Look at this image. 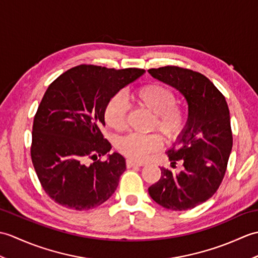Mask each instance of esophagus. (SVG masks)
<instances>
[{
    "label": "esophagus",
    "instance_id": "34e87169",
    "mask_svg": "<svg viewBox=\"0 0 258 258\" xmlns=\"http://www.w3.org/2000/svg\"><path fill=\"white\" fill-rule=\"evenodd\" d=\"M143 163H139V162H134L132 160H127L126 161V166L127 167H133V166H143Z\"/></svg>",
    "mask_w": 258,
    "mask_h": 258
}]
</instances>
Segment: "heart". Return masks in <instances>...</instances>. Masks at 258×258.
<instances>
[{
    "mask_svg": "<svg viewBox=\"0 0 258 258\" xmlns=\"http://www.w3.org/2000/svg\"><path fill=\"white\" fill-rule=\"evenodd\" d=\"M136 106L152 114L151 130H157L167 141L176 140L187 124V112L177 105L172 90L160 83H149L136 89L132 95ZM127 107L119 94L113 95L104 108V120L115 132L126 128ZM117 150L132 161L142 162L146 156L162 147V139L157 134H131L118 140Z\"/></svg>",
    "mask_w": 258,
    "mask_h": 258,
    "instance_id": "b5f03b06",
    "label": "heart"
}]
</instances>
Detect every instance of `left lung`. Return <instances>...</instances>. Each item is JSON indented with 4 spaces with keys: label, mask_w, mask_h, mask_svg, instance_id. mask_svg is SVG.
I'll use <instances>...</instances> for the list:
<instances>
[{
    "label": "left lung",
    "mask_w": 258,
    "mask_h": 258,
    "mask_svg": "<svg viewBox=\"0 0 258 258\" xmlns=\"http://www.w3.org/2000/svg\"><path fill=\"white\" fill-rule=\"evenodd\" d=\"M154 79L180 92L188 105L186 127L167 155L174 173L161 167L162 176L149 187L157 204L172 211H187L206 202L220 187L233 146L231 117L225 97L206 76L188 69H151Z\"/></svg>",
    "instance_id": "obj_1"
}]
</instances>
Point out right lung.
<instances>
[{
  "label": "right lung",
  "mask_w": 258,
  "mask_h": 258,
  "mask_svg": "<svg viewBox=\"0 0 258 258\" xmlns=\"http://www.w3.org/2000/svg\"><path fill=\"white\" fill-rule=\"evenodd\" d=\"M144 72L82 64L47 87L33 122L31 157L43 189L57 204L89 211L113 195L126 163L118 153L98 158L112 149L102 134L104 108Z\"/></svg>",
  "instance_id": "right-lung-1"
}]
</instances>
